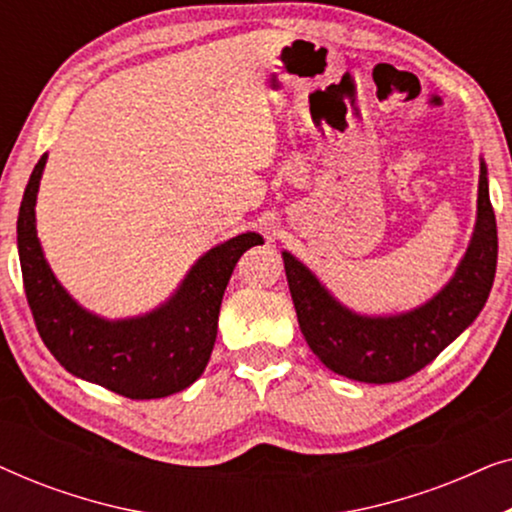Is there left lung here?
I'll return each mask as SVG.
<instances>
[{"mask_svg":"<svg viewBox=\"0 0 512 512\" xmlns=\"http://www.w3.org/2000/svg\"><path fill=\"white\" fill-rule=\"evenodd\" d=\"M496 219L480 165L478 221L464 261L450 284L417 310L396 317H361L331 298L317 277L284 251V270L300 331L326 368L368 384L401 382L436 359L457 335L473 324L494 284Z\"/></svg>","mask_w":512,"mask_h":512,"instance_id":"8db88e82","label":"left lung"}]
</instances>
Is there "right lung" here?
Returning <instances> with one entry per match:
<instances>
[{"label":"right lung","mask_w":512,"mask_h":512,"mask_svg":"<svg viewBox=\"0 0 512 512\" xmlns=\"http://www.w3.org/2000/svg\"><path fill=\"white\" fill-rule=\"evenodd\" d=\"M44 165L41 156L20 202L18 254L27 305L48 352L72 375L132 401L191 387L212 356L228 279L244 251L263 244V237L244 233L207 251L156 312L125 321L100 319L69 298L41 251L34 202Z\"/></svg>","instance_id":"add662e5"}]
</instances>
